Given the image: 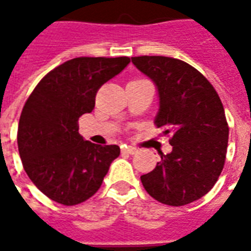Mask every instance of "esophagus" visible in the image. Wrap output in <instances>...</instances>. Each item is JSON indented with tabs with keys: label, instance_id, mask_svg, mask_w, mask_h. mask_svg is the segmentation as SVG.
Wrapping results in <instances>:
<instances>
[{
	"label": "esophagus",
	"instance_id": "34e87169",
	"mask_svg": "<svg viewBox=\"0 0 251 251\" xmlns=\"http://www.w3.org/2000/svg\"><path fill=\"white\" fill-rule=\"evenodd\" d=\"M122 152H125L127 153V154H134V153L137 152V149L136 148H133V147H124L122 148Z\"/></svg>",
	"mask_w": 251,
	"mask_h": 251
}]
</instances>
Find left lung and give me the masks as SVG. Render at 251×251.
I'll return each instance as SVG.
<instances>
[{
    "label": "left lung",
    "instance_id": "8db88e82",
    "mask_svg": "<svg viewBox=\"0 0 251 251\" xmlns=\"http://www.w3.org/2000/svg\"><path fill=\"white\" fill-rule=\"evenodd\" d=\"M131 62L157 87L160 109L154 124L171 136L172 145L168 154L160 152L161 161L152 172L142 175V185L163 204L192 203L215 185L226 160L228 125L221 98L183 60L137 56Z\"/></svg>",
    "mask_w": 251,
    "mask_h": 251
}]
</instances>
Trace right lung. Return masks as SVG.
<instances>
[{
  "instance_id": "add662e5",
  "label": "right lung",
  "mask_w": 251,
  "mask_h": 251,
  "mask_svg": "<svg viewBox=\"0 0 251 251\" xmlns=\"http://www.w3.org/2000/svg\"><path fill=\"white\" fill-rule=\"evenodd\" d=\"M130 59L75 57L41 79L21 111L17 144L32 183L53 201L75 205L102 185L118 145L83 140L77 120L91 113L102 84L118 75Z\"/></svg>"
}]
</instances>
